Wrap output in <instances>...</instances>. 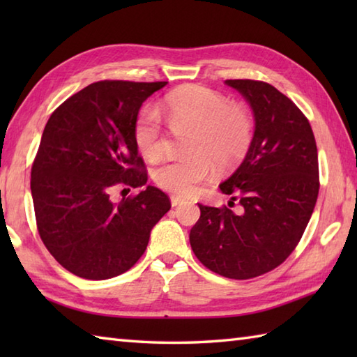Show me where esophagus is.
Instances as JSON below:
<instances>
[{"label":"esophagus","mask_w":357,"mask_h":357,"mask_svg":"<svg viewBox=\"0 0 357 357\" xmlns=\"http://www.w3.org/2000/svg\"><path fill=\"white\" fill-rule=\"evenodd\" d=\"M183 198H181V196H176V195H172L170 196V202H172V206L173 207H178L179 206V204H183Z\"/></svg>","instance_id":"34e87169"}]
</instances>
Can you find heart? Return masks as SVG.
Segmentation results:
<instances>
[{
    "label": "heart",
    "mask_w": 357,
    "mask_h": 357,
    "mask_svg": "<svg viewBox=\"0 0 357 357\" xmlns=\"http://www.w3.org/2000/svg\"><path fill=\"white\" fill-rule=\"evenodd\" d=\"M162 110L170 123L193 126L185 149L190 155L167 159L153 170L155 184L162 190L188 196L213 170L236 164L247 153L253 138V118L244 104L227 102L208 87L187 84L164 96ZM135 142L141 153L156 159L162 153L161 118L144 109L135 123Z\"/></svg>",
    "instance_id": "b5f03b06"
}]
</instances>
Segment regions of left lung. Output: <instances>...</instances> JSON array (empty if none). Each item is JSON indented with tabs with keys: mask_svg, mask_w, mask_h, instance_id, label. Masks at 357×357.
Instances as JSON below:
<instances>
[{
	"mask_svg": "<svg viewBox=\"0 0 357 357\" xmlns=\"http://www.w3.org/2000/svg\"><path fill=\"white\" fill-rule=\"evenodd\" d=\"M255 116L244 161L219 185L241 211L201 206L190 230L196 257L230 279H252L282 264L298 245L319 193V165L308 119L278 89L262 81L227 79Z\"/></svg>",
	"mask_w": 357,
	"mask_h": 357,
	"instance_id": "8db88e82",
	"label": "left lung"
}]
</instances>
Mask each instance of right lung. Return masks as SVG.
Here are the masks:
<instances>
[{
    "instance_id": "right-lung-1",
    "label": "right lung",
    "mask_w": 357,
    "mask_h": 357,
    "mask_svg": "<svg viewBox=\"0 0 357 357\" xmlns=\"http://www.w3.org/2000/svg\"><path fill=\"white\" fill-rule=\"evenodd\" d=\"M165 84L93 82L59 105L44 127L30 174L36 227L45 248L73 275L90 280L123 275L172 207L153 185L110 199L118 185L147 183L135 123L142 102Z\"/></svg>"
}]
</instances>
